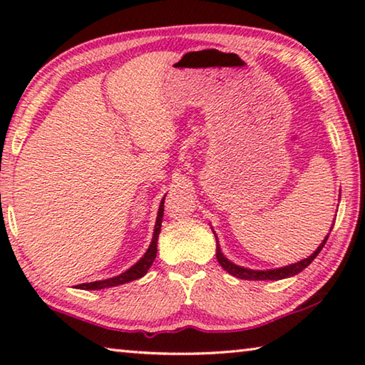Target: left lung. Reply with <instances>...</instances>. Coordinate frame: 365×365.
Returning <instances> with one entry per match:
<instances>
[{"mask_svg": "<svg viewBox=\"0 0 365 365\" xmlns=\"http://www.w3.org/2000/svg\"><path fill=\"white\" fill-rule=\"evenodd\" d=\"M215 240H217V238H215ZM327 240H329V235L325 237L322 245H320L319 248L314 251V255H311L306 259H302V261L296 262V264L287 265V267H282V269H274V270H251V269L240 267V265L232 264L224 255H222L219 246H217V252H215V257H217V261H219L222 267H224L228 272V274L237 277V279H243V280H280V279H287V277L299 274L301 270H304L307 265L311 264L314 259H316L319 252L322 251L324 245L327 243Z\"/></svg>", "mask_w": 365, "mask_h": 365, "instance_id": "obj_1", "label": "left lung"}]
</instances>
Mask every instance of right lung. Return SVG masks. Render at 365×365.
Returning <instances> with one entry per match:
<instances>
[{
    "label": "right lung",
    "instance_id": "1",
    "mask_svg": "<svg viewBox=\"0 0 365 365\" xmlns=\"http://www.w3.org/2000/svg\"><path fill=\"white\" fill-rule=\"evenodd\" d=\"M163 214H164V200L160 202L159 206V212H158V219H156V227H154V235H153V242L150 245V248L145 252V256L140 259V261L132 265L130 269L127 272H123V274L113 277V279H108V280H100V282H90V283H80L77 285V288H82V289H103V288H110V287H117V285H122V283H127V282H132V280H137L140 277H143L148 269L151 267V264L154 259H156V252H158V237H159V232H160V224H163Z\"/></svg>",
    "mask_w": 365,
    "mask_h": 365
}]
</instances>
